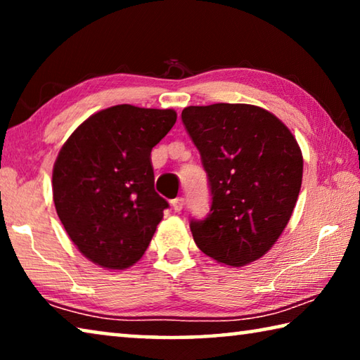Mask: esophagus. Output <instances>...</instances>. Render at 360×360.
<instances>
[{
    "label": "esophagus",
    "instance_id": "esophagus-1",
    "mask_svg": "<svg viewBox=\"0 0 360 360\" xmlns=\"http://www.w3.org/2000/svg\"><path fill=\"white\" fill-rule=\"evenodd\" d=\"M182 206H184V198H182V197H178V198L172 200V208H173L176 212H179V211L182 210Z\"/></svg>",
    "mask_w": 360,
    "mask_h": 360
}]
</instances>
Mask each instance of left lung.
Instances as JSON below:
<instances>
[{
    "label": "left lung",
    "instance_id": "left-lung-1",
    "mask_svg": "<svg viewBox=\"0 0 360 360\" xmlns=\"http://www.w3.org/2000/svg\"><path fill=\"white\" fill-rule=\"evenodd\" d=\"M181 117L211 191L210 214L191 221L195 245L219 264H251L270 251L295 208L300 146L275 114L254 105L188 106Z\"/></svg>",
    "mask_w": 360,
    "mask_h": 360
}]
</instances>
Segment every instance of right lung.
<instances>
[{"label":"right lung","mask_w":360,"mask_h":360,"mask_svg":"<svg viewBox=\"0 0 360 360\" xmlns=\"http://www.w3.org/2000/svg\"><path fill=\"white\" fill-rule=\"evenodd\" d=\"M173 109L117 105L90 115L53 163L57 214L94 264L125 270L143 257L168 202L154 188L150 150L176 124Z\"/></svg>","instance_id":"obj_1"}]
</instances>
